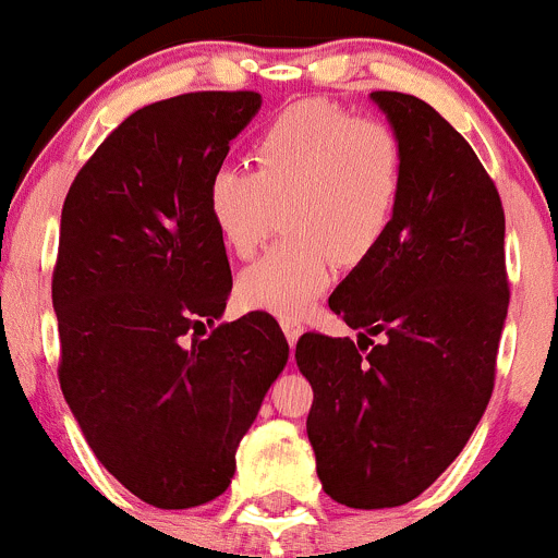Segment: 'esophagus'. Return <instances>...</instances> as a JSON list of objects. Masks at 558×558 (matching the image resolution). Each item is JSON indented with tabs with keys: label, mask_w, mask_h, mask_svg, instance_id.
<instances>
[{
	"label": "esophagus",
	"mask_w": 558,
	"mask_h": 558,
	"mask_svg": "<svg viewBox=\"0 0 558 558\" xmlns=\"http://www.w3.org/2000/svg\"><path fill=\"white\" fill-rule=\"evenodd\" d=\"M281 330H284L287 341H290V347H292V344H295L298 339H301L303 325H301V323H295V319H281Z\"/></svg>",
	"instance_id": "1"
}]
</instances>
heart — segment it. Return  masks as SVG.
Listing matches in <instances>:
<instances>
[{
  "label": "heart",
  "instance_id": "heart-1",
  "mask_svg": "<svg viewBox=\"0 0 558 558\" xmlns=\"http://www.w3.org/2000/svg\"><path fill=\"white\" fill-rule=\"evenodd\" d=\"M255 173L219 168L208 217L235 257H252L277 225L287 241L239 277L246 308L295 319L328 290L333 260H366L388 233L404 190V146L390 124L355 119L323 99L279 113L257 135Z\"/></svg>",
  "mask_w": 558,
  "mask_h": 558
}]
</instances>
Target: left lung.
Masks as SVG:
<instances>
[{"instance_id": "left-lung-1", "label": "left lung", "mask_w": 558, "mask_h": 558, "mask_svg": "<svg viewBox=\"0 0 558 558\" xmlns=\"http://www.w3.org/2000/svg\"><path fill=\"white\" fill-rule=\"evenodd\" d=\"M372 102L401 137L404 190L383 244L328 298L357 344L303 333L295 347L314 390L317 477L355 510L407 505L464 450L510 303L505 211L477 154L412 94L372 92Z\"/></svg>"}]
</instances>
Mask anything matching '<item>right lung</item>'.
Segmentation results:
<instances>
[{"label": "right lung", "mask_w": 558, "mask_h": 558, "mask_svg": "<svg viewBox=\"0 0 558 558\" xmlns=\"http://www.w3.org/2000/svg\"><path fill=\"white\" fill-rule=\"evenodd\" d=\"M260 105L255 92H195L135 110L62 208V393L99 464L159 510L228 488L239 442L290 355L271 314L214 325L233 277L208 181Z\"/></svg>", "instance_id": "right-lung-1"}]
</instances>
